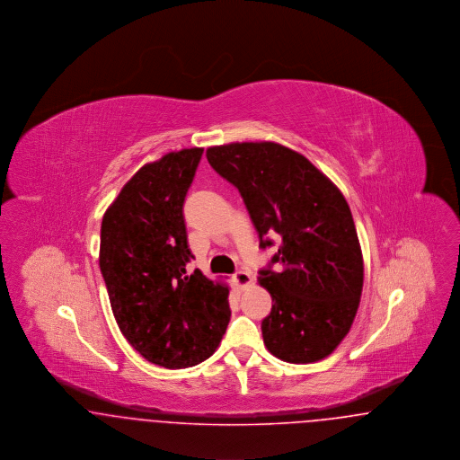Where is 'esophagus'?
<instances>
[{
    "instance_id": "obj_1",
    "label": "esophagus",
    "mask_w": 460,
    "mask_h": 460,
    "mask_svg": "<svg viewBox=\"0 0 460 460\" xmlns=\"http://www.w3.org/2000/svg\"><path fill=\"white\" fill-rule=\"evenodd\" d=\"M233 278H234V283L240 286V288H244V286H248L253 281V276L248 270H243V269L236 270Z\"/></svg>"
}]
</instances>
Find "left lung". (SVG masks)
I'll list each match as a JSON object with an SVG mask.
<instances>
[{"label":"left lung","mask_w":460,"mask_h":460,"mask_svg":"<svg viewBox=\"0 0 460 460\" xmlns=\"http://www.w3.org/2000/svg\"><path fill=\"white\" fill-rule=\"evenodd\" d=\"M207 158L240 191L261 248L279 241L259 270L274 302L262 321L267 350L293 364L328 357L350 331L364 285L347 199L304 155L278 143L212 146Z\"/></svg>","instance_id":"left-lung-1"}]
</instances>
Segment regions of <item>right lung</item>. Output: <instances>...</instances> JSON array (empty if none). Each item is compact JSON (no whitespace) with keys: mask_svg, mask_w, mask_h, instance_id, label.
<instances>
[{"mask_svg":"<svg viewBox=\"0 0 460 460\" xmlns=\"http://www.w3.org/2000/svg\"><path fill=\"white\" fill-rule=\"evenodd\" d=\"M203 150L165 155L141 167L102 220L100 270L115 321L148 362L184 369L207 360L231 319L229 289L186 272L184 199Z\"/></svg>","mask_w":460,"mask_h":460,"instance_id":"add662e5","label":"right lung"}]
</instances>
